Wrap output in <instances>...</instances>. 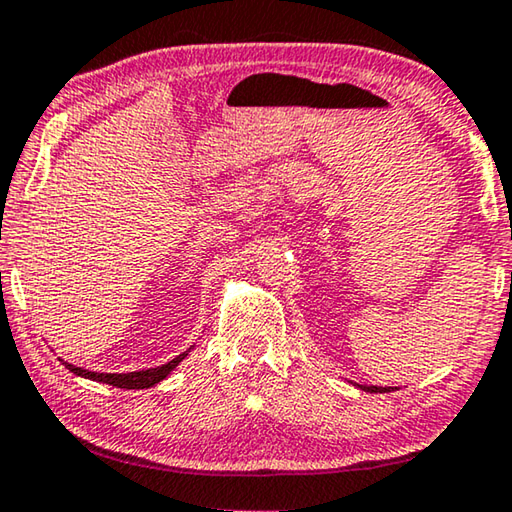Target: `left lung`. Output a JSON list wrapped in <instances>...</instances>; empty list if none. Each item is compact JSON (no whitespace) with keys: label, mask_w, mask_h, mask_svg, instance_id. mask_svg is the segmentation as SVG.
<instances>
[{"label":"left lung","mask_w":512,"mask_h":512,"mask_svg":"<svg viewBox=\"0 0 512 512\" xmlns=\"http://www.w3.org/2000/svg\"><path fill=\"white\" fill-rule=\"evenodd\" d=\"M357 388H361V391L366 393H391V391H397V388L393 386H366V384H354Z\"/></svg>","instance_id":"obj_1"}]
</instances>
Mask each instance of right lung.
I'll list each match as a JSON object with an SVG mask.
<instances>
[{
	"mask_svg": "<svg viewBox=\"0 0 512 512\" xmlns=\"http://www.w3.org/2000/svg\"><path fill=\"white\" fill-rule=\"evenodd\" d=\"M189 350H192V348H189ZM187 352L178 354L176 359L164 363V366L149 368V370H135V372H119V375H117V372H92V370H85V368H76L67 361H65V368L69 372H74V375H79V377L101 381V384H110V386H117V388H126V391H133V388H151V386L158 384V381H162L164 377H169L171 370L187 357Z\"/></svg>",
	"mask_w": 512,
	"mask_h": 512,
	"instance_id": "obj_1",
	"label": "right lung"
}]
</instances>
